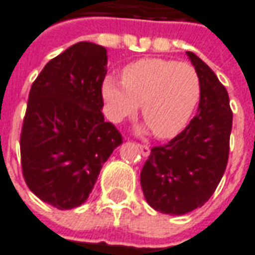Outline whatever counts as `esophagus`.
I'll list each match as a JSON object with an SVG mask.
<instances>
[{"instance_id": "obj_1", "label": "esophagus", "mask_w": 255, "mask_h": 255, "mask_svg": "<svg viewBox=\"0 0 255 255\" xmlns=\"http://www.w3.org/2000/svg\"><path fill=\"white\" fill-rule=\"evenodd\" d=\"M138 146L139 151H140V154L143 155V157H149L150 155V147L147 144H136Z\"/></svg>"}]
</instances>
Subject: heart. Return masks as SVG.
Here are the masks:
<instances>
[{"label":"heart","mask_w":255,"mask_h":255,"mask_svg":"<svg viewBox=\"0 0 255 255\" xmlns=\"http://www.w3.org/2000/svg\"><path fill=\"white\" fill-rule=\"evenodd\" d=\"M102 97L112 122L133 116L142 104V116L157 138L182 132L201 98V80L187 63L143 58L123 69V80L106 76Z\"/></svg>","instance_id":"obj_1"}]
</instances>
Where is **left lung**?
Listing matches in <instances>:
<instances>
[{
    "mask_svg": "<svg viewBox=\"0 0 255 255\" xmlns=\"http://www.w3.org/2000/svg\"><path fill=\"white\" fill-rule=\"evenodd\" d=\"M186 53L201 80L197 116L169 143L153 147L140 172L147 203L171 216L201 208L213 195L227 168L232 129L225 87L201 58Z\"/></svg>",
    "mask_w": 255,
    "mask_h": 255,
    "instance_id": "left-lung-1",
    "label": "left lung"
}]
</instances>
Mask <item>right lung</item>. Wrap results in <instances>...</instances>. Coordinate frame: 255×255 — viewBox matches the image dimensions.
Returning a JSON list of instances; mask_svg holds the SVG:
<instances>
[{"mask_svg":"<svg viewBox=\"0 0 255 255\" xmlns=\"http://www.w3.org/2000/svg\"><path fill=\"white\" fill-rule=\"evenodd\" d=\"M106 49L78 42L32 83L20 136L21 168L36 197L67 210L86 202L101 168L123 143L102 115Z\"/></svg>","mask_w":255,"mask_h":255,"instance_id":"add662e5","label":"right lung"}]
</instances>
